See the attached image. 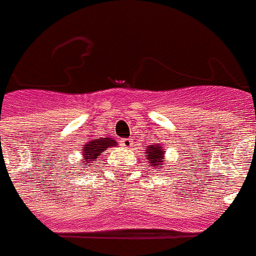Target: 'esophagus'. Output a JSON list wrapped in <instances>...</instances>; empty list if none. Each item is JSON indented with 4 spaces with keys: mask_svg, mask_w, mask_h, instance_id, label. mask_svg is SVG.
Segmentation results:
<instances>
[{
    "mask_svg": "<svg viewBox=\"0 0 256 256\" xmlns=\"http://www.w3.org/2000/svg\"><path fill=\"white\" fill-rule=\"evenodd\" d=\"M121 144L126 148H131L132 144H134V140L130 139V138H124V139H121Z\"/></svg>",
    "mask_w": 256,
    "mask_h": 256,
    "instance_id": "obj_1",
    "label": "esophagus"
}]
</instances>
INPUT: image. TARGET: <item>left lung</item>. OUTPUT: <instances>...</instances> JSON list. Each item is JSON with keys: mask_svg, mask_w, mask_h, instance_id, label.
<instances>
[{"mask_svg": "<svg viewBox=\"0 0 256 256\" xmlns=\"http://www.w3.org/2000/svg\"><path fill=\"white\" fill-rule=\"evenodd\" d=\"M146 154H148L146 160H148V162H150L152 166H156V170H157V168L162 164V161H164V158H162L164 152H162V148H160L158 146L152 144V146L148 148V150H146Z\"/></svg>", "mask_w": 256, "mask_h": 256, "instance_id": "obj_1", "label": "left lung"}]
</instances>
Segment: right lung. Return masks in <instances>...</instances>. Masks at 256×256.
Instances as JSON below:
<instances>
[{
    "label": "right lung",
    "mask_w": 256,
    "mask_h": 256,
    "mask_svg": "<svg viewBox=\"0 0 256 256\" xmlns=\"http://www.w3.org/2000/svg\"><path fill=\"white\" fill-rule=\"evenodd\" d=\"M114 142L112 138H104V139H95V140H90L86 144H84L82 148V160L85 161L84 168L92 166V162H95L98 160V156L103 153L104 150H108L110 146H114Z\"/></svg>",
    "instance_id": "1"
}]
</instances>
